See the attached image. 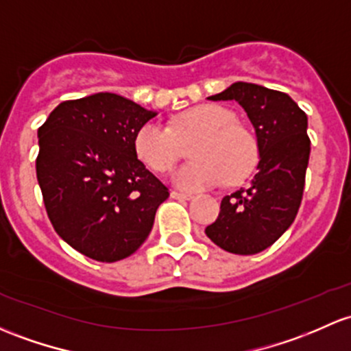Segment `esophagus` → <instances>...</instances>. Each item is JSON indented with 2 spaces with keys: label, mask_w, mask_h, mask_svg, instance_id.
I'll return each instance as SVG.
<instances>
[{
  "label": "esophagus",
  "mask_w": 351,
  "mask_h": 351,
  "mask_svg": "<svg viewBox=\"0 0 351 351\" xmlns=\"http://www.w3.org/2000/svg\"><path fill=\"white\" fill-rule=\"evenodd\" d=\"M171 198H175V200H191L193 198V195L190 193H180V191H171Z\"/></svg>",
  "instance_id": "1"
}]
</instances>
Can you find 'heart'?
<instances>
[{
  "label": "heart",
  "instance_id": "b5f03b06",
  "mask_svg": "<svg viewBox=\"0 0 351 351\" xmlns=\"http://www.w3.org/2000/svg\"><path fill=\"white\" fill-rule=\"evenodd\" d=\"M180 136L202 134L193 149L195 161L180 166L171 183L180 190L200 191L223 182L235 183L252 171L257 147L252 136L237 126L232 110L215 104H202L186 110L176 121ZM139 160L151 169L165 173L178 158V138L161 121H147L134 136Z\"/></svg>",
  "mask_w": 351,
  "mask_h": 351
}]
</instances>
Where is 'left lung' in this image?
Wrapping results in <instances>:
<instances>
[{
  "label": "left lung",
  "instance_id": "1",
  "mask_svg": "<svg viewBox=\"0 0 351 351\" xmlns=\"http://www.w3.org/2000/svg\"><path fill=\"white\" fill-rule=\"evenodd\" d=\"M210 101H235L256 131L259 163L247 188L222 198L219 219L205 228L220 249L263 252L291 227L300 210L311 141L308 116L287 94L235 82Z\"/></svg>",
  "mask_w": 351,
  "mask_h": 351
}]
</instances>
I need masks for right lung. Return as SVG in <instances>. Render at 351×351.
<instances>
[{
  "label": "right lung",
  "mask_w": 351,
  "mask_h": 351,
  "mask_svg": "<svg viewBox=\"0 0 351 351\" xmlns=\"http://www.w3.org/2000/svg\"><path fill=\"white\" fill-rule=\"evenodd\" d=\"M156 114L99 92L58 104L38 129L36 178L49 219L90 259L116 263L134 254L169 197L134 149L138 129Z\"/></svg>",
  "instance_id": "obj_1"
}]
</instances>
